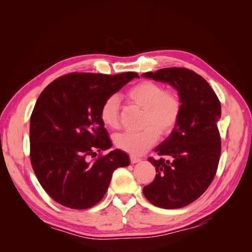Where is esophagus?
I'll return each mask as SVG.
<instances>
[{
	"label": "esophagus",
	"instance_id": "obj_1",
	"mask_svg": "<svg viewBox=\"0 0 252 252\" xmlns=\"http://www.w3.org/2000/svg\"><path fill=\"white\" fill-rule=\"evenodd\" d=\"M130 162H131L132 164L139 163V162H141V158H138V157H135V156H130Z\"/></svg>",
	"mask_w": 252,
	"mask_h": 252
}]
</instances>
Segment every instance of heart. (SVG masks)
<instances>
[{
  "instance_id": "heart-1",
  "label": "heart",
  "mask_w": 252,
  "mask_h": 252,
  "mask_svg": "<svg viewBox=\"0 0 252 252\" xmlns=\"http://www.w3.org/2000/svg\"><path fill=\"white\" fill-rule=\"evenodd\" d=\"M131 103L144 109L141 131H124L114 136V144L121 150L132 155H142L158 142L159 132L169 133L177 125L181 114V100L173 90H164L163 86L151 81H144L128 90ZM100 118L110 129L120 125V97L110 95L104 101Z\"/></svg>"
}]
</instances>
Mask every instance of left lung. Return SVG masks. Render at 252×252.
Masks as SVG:
<instances>
[{"instance_id":"1","label":"left lung","mask_w":252,"mask_h":252,"mask_svg":"<svg viewBox=\"0 0 252 252\" xmlns=\"http://www.w3.org/2000/svg\"><path fill=\"white\" fill-rule=\"evenodd\" d=\"M142 75L168 83L178 90L182 105L177 125L155 149L161 158H148L157 174L143 193L159 208L185 207L199 199L216 175L220 156V104L207 81L187 68H163Z\"/></svg>"}]
</instances>
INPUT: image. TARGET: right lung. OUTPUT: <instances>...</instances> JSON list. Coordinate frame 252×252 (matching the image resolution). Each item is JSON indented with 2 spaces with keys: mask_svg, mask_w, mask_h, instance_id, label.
Instances as JSON below:
<instances>
[{
  "mask_svg": "<svg viewBox=\"0 0 252 252\" xmlns=\"http://www.w3.org/2000/svg\"><path fill=\"white\" fill-rule=\"evenodd\" d=\"M134 78L135 72L116 75L70 73L45 88L30 118V161L40 184L57 203L87 209L107 191L113 171L130 164L127 154L112 144L100 118L104 101Z\"/></svg>",
  "mask_w": 252,
  "mask_h": 252,
  "instance_id": "1",
  "label": "right lung"
}]
</instances>
